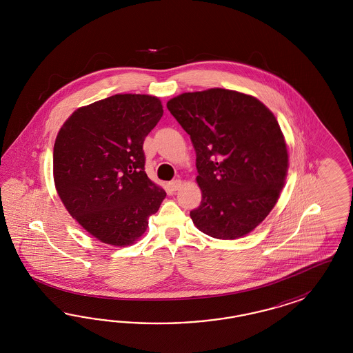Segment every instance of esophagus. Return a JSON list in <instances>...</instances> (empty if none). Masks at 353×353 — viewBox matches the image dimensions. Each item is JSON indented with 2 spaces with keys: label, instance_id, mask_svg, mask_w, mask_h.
<instances>
[{
  "label": "esophagus",
  "instance_id": "34e87169",
  "mask_svg": "<svg viewBox=\"0 0 353 353\" xmlns=\"http://www.w3.org/2000/svg\"><path fill=\"white\" fill-rule=\"evenodd\" d=\"M182 186L181 180H179V179H176V180H173L171 181V188L173 190H179L180 188Z\"/></svg>",
  "mask_w": 353,
  "mask_h": 353
}]
</instances>
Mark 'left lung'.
<instances>
[{
	"label": "left lung",
	"mask_w": 353,
	"mask_h": 353,
	"mask_svg": "<svg viewBox=\"0 0 353 353\" xmlns=\"http://www.w3.org/2000/svg\"><path fill=\"white\" fill-rule=\"evenodd\" d=\"M167 108L196 152L202 202L192 223L219 239L252 232L277 203L289 167L277 119L255 97L221 88L183 93Z\"/></svg>",
	"instance_id": "obj_1"
}]
</instances>
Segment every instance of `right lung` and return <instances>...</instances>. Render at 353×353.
<instances>
[{
    "instance_id": "add662e5",
    "label": "right lung",
    "mask_w": 353,
    "mask_h": 353,
    "mask_svg": "<svg viewBox=\"0 0 353 353\" xmlns=\"http://www.w3.org/2000/svg\"><path fill=\"white\" fill-rule=\"evenodd\" d=\"M163 117L159 98L117 94L81 107L59 130L54 182L88 233L128 246L145 233L165 192L145 172L143 141Z\"/></svg>"
}]
</instances>
